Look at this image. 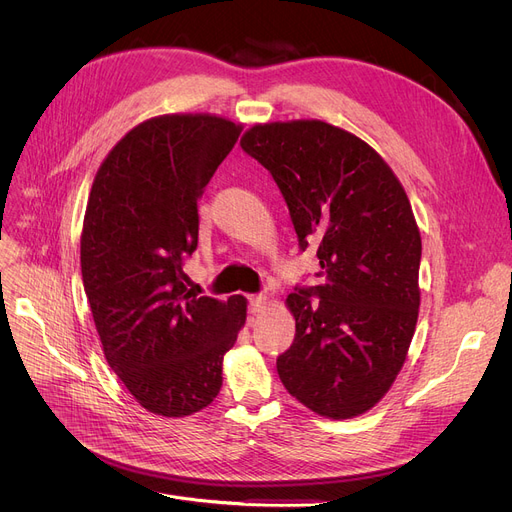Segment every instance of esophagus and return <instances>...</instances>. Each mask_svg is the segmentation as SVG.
Masks as SVG:
<instances>
[{
    "mask_svg": "<svg viewBox=\"0 0 512 512\" xmlns=\"http://www.w3.org/2000/svg\"><path fill=\"white\" fill-rule=\"evenodd\" d=\"M265 305H267V299L261 297V294H257V297H251V299H249V311H251L253 315L261 313V311L265 309Z\"/></svg>",
    "mask_w": 512,
    "mask_h": 512,
    "instance_id": "1",
    "label": "esophagus"
}]
</instances>
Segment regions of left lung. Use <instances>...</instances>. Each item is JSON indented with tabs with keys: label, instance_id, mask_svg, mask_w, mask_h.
Here are the masks:
<instances>
[{
	"label": "left lung",
	"instance_id": "obj_1",
	"mask_svg": "<svg viewBox=\"0 0 512 512\" xmlns=\"http://www.w3.org/2000/svg\"><path fill=\"white\" fill-rule=\"evenodd\" d=\"M240 145L274 176L326 278L288 294L297 334L280 380L321 417L363 415L405 365L419 317L421 234L405 188L371 145L324 120L255 124Z\"/></svg>",
	"mask_w": 512,
	"mask_h": 512
}]
</instances>
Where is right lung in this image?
I'll return each mask as SVG.
<instances>
[{"label": "right lung", "instance_id": "1", "mask_svg": "<svg viewBox=\"0 0 512 512\" xmlns=\"http://www.w3.org/2000/svg\"><path fill=\"white\" fill-rule=\"evenodd\" d=\"M240 130L215 114L149 118L105 155L91 186L80 270L103 355L161 417L211 405L247 321L245 297H197L184 272L197 249V201Z\"/></svg>", "mask_w": 512, "mask_h": 512}]
</instances>
